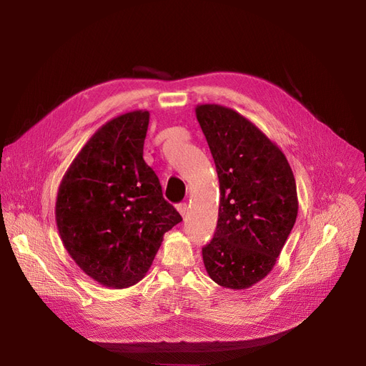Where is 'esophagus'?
<instances>
[{
	"label": "esophagus",
	"mask_w": 366,
	"mask_h": 366,
	"mask_svg": "<svg viewBox=\"0 0 366 366\" xmlns=\"http://www.w3.org/2000/svg\"><path fill=\"white\" fill-rule=\"evenodd\" d=\"M177 207H178V212H179V214H181V217L184 218V217L187 215V212H188V206H187V203H179Z\"/></svg>",
	"instance_id": "34e87169"
}]
</instances>
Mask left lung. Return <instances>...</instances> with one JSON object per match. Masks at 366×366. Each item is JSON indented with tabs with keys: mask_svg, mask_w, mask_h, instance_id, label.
Here are the masks:
<instances>
[{
	"mask_svg": "<svg viewBox=\"0 0 366 366\" xmlns=\"http://www.w3.org/2000/svg\"><path fill=\"white\" fill-rule=\"evenodd\" d=\"M219 179L218 224L202 249L209 277L228 290L262 280L298 214L297 184L282 149L237 111L217 104L196 107Z\"/></svg>",
	"mask_w": 366,
	"mask_h": 366,
	"instance_id": "1",
	"label": "left lung"
}]
</instances>
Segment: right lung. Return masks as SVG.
Returning <instances> with one entry per match:
<instances>
[{
    "instance_id": "1",
    "label": "right lung",
    "mask_w": 366,
    "mask_h": 366,
    "mask_svg": "<svg viewBox=\"0 0 366 366\" xmlns=\"http://www.w3.org/2000/svg\"><path fill=\"white\" fill-rule=\"evenodd\" d=\"M145 109L119 115L94 132L65 172L56 225L71 258L107 287L144 279L172 227L182 221L144 160Z\"/></svg>"
}]
</instances>
